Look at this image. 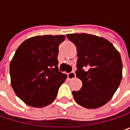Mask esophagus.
Returning a JSON list of instances; mask_svg holds the SVG:
<instances>
[{
    "label": "esophagus",
    "mask_w": 130,
    "mask_h": 130,
    "mask_svg": "<svg viewBox=\"0 0 130 130\" xmlns=\"http://www.w3.org/2000/svg\"><path fill=\"white\" fill-rule=\"evenodd\" d=\"M68 79H70V80L74 79V78L76 77L75 72H74V71H71V72L68 73Z\"/></svg>",
    "instance_id": "obj_1"
}]
</instances>
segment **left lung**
Wrapping results in <instances>:
<instances>
[{"label":"left lung","instance_id":"8db88e82","mask_svg":"<svg viewBox=\"0 0 130 130\" xmlns=\"http://www.w3.org/2000/svg\"><path fill=\"white\" fill-rule=\"evenodd\" d=\"M67 38L77 47V77L83 85L73 91L75 102L87 108L106 104L122 79V61L119 52L108 40L87 34H70Z\"/></svg>","mask_w":130,"mask_h":130}]
</instances>
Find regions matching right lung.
<instances>
[{"label": "right lung", "instance_id": "obj_1", "mask_svg": "<svg viewBox=\"0 0 130 130\" xmlns=\"http://www.w3.org/2000/svg\"><path fill=\"white\" fill-rule=\"evenodd\" d=\"M65 35L36 36L16 50L10 65L11 85L25 104L41 108L52 103L67 75L59 71V46Z\"/></svg>", "mask_w": 130, "mask_h": 130}]
</instances>
